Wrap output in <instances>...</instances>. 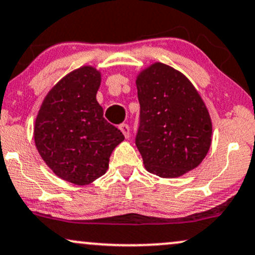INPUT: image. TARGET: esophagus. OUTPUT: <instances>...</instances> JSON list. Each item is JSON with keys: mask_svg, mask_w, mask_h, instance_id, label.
Instances as JSON below:
<instances>
[{"mask_svg": "<svg viewBox=\"0 0 255 255\" xmlns=\"http://www.w3.org/2000/svg\"><path fill=\"white\" fill-rule=\"evenodd\" d=\"M119 128H121V131L124 134L125 138H128L130 136V128H128V124H121L119 125Z\"/></svg>", "mask_w": 255, "mask_h": 255, "instance_id": "34e87169", "label": "esophagus"}]
</instances>
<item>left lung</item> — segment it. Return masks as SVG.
<instances>
[{"mask_svg": "<svg viewBox=\"0 0 255 255\" xmlns=\"http://www.w3.org/2000/svg\"><path fill=\"white\" fill-rule=\"evenodd\" d=\"M140 125L136 145L145 169L174 178L197 168L212 144V119L190 80L171 66L155 62L136 79Z\"/></svg>", "mask_w": 255, "mask_h": 255, "instance_id": "1", "label": "left lung"}]
</instances>
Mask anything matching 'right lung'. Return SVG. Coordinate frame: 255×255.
Returning a JSON list of instances; mask_svg holds the SVG:
<instances>
[{"label": "right lung", "instance_id": "obj_1", "mask_svg": "<svg viewBox=\"0 0 255 255\" xmlns=\"http://www.w3.org/2000/svg\"><path fill=\"white\" fill-rule=\"evenodd\" d=\"M102 73L83 66L47 93L34 125L37 151L51 170L77 185L92 183L109 169L124 134L104 119L97 102Z\"/></svg>", "mask_w": 255, "mask_h": 255}]
</instances>
